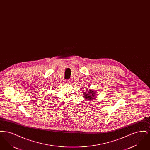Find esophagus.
<instances>
[{
  "label": "esophagus",
  "instance_id": "esophagus-1",
  "mask_svg": "<svg viewBox=\"0 0 150 150\" xmlns=\"http://www.w3.org/2000/svg\"><path fill=\"white\" fill-rule=\"evenodd\" d=\"M71 83V80H66L65 81V83L67 84H69Z\"/></svg>",
  "mask_w": 150,
  "mask_h": 150
}]
</instances>
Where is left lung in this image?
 Instances as JSON below:
<instances>
[{
    "instance_id": "1",
    "label": "left lung",
    "mask_w": 150,
    "mask_h": 150,
    "mask_svg": "<svg viewBox=\"0 0 150 150\" xmlns=\"http://www.w3.org/2000/svg\"><path fill=\"white\" fill-rule=\"evenodd\" d=\"M86 92H84V96H83L86 100H92L95 98L96 92H94L93 90L92 89H89V91L86 90Z\"/></svg>"
}]
</instances>
